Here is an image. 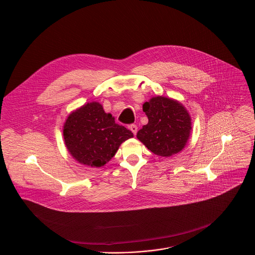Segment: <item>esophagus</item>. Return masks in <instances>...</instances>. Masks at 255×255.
Returning <instances> with one entry per match:
<instances>
[{"instance_id":"1","label":"esophagus","mask_w":255,"mask_h":255,"mask_svg":"<svg viewBox=\"0 0 255 255\" xmlns=\"http://www.w3.org/2000/svg\"><path fill=\"white\" fill-rule=\"evenodd\" d=\"M129 128H130V130L133 132V134H134V135L137 133V125H135V124H131V125L129 126Z\"/></svg>"}]
</instances>
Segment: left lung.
Here are the masks:
<instances>
[{
  "mask_svg": "<svg viewBox=\"0 0 255 255\" xmlns=\"http://www.w3.org/2000/svg\"><path fill=\"white\" fill-rule=\"evenodd\" d=\"M143 112L148 123L137 132V138L151 152L166 157L185 147L192 127L191 117L183 105L155 97L144 103Z\"/></svg>",
  "mask_w": 255,
  "mask_h": 255,
  "instance_id": "8db88e82",
  "label": "left lung"
}]
</instances>
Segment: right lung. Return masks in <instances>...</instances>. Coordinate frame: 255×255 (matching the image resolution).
Wrapping results in <instances>:
<instances>
[{
    "mask_svg": "<svg viewBox=\"0 0 255 255\" xmlns=\"http://www.w3.org/2000/svg\"><path fill=\"white\" fill-rule=\"evenodd\" d=\"M68 151L82 164L101 167L117 152L120 144L133 137L119 125L111 114L105 113L101 104L93 102L71 113L63 126Z\"/></svg>",
    "mask_w": 255,
    "mask_h": 255,
    "instance_id": "right-lung-1",
    "label": "right lung"
}]
</instances>
